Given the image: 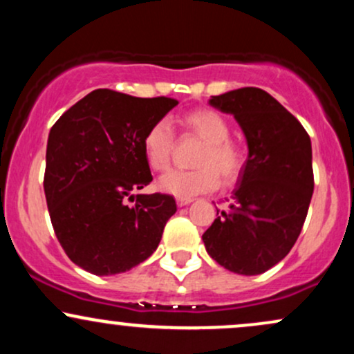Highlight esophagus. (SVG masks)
Listing matches in <instances>:
<instances>
[{"label": "esophagus", "mask_w": 354, "mask_h": 354, "mask_svg": "<svg viewBox=\"0 0 354 354\" xmlns=\"http://www.w3.org/2000/svg\"><path fill=\"white\" fill-rule=\"evenodd\" d=\"M191 201H193V200H191V198H178V200H176L178 206H180V208H183V206H188Z\"/></svg>", "instance_id": "esophagus-1"}]
</instances>
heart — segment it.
I'll return each mask as SVG.
<instances>
[{"mask_svg": "<svg viewBox=\"0 0 354 354\" xmlns=\"http://www.w3.org/2000/svg\"><path fill=\"white\" fill-rule=\"evenodd\" d=\"M178 124L185 135L203 141L194 156L196 168L169 171L160 180V188L178 198H193L214 191L219 185H233L245 169L246 156L241 146L230 140V124L221 113L211 108H196L185 113ZM174 146L173 129L160 120L146 129L141 141L145 160L153 171H166L171 165Z\"/></svg>", "mask_w": 354, "mask_h": 354, "instance_id": "b5f03b06", "label": "heart"}]
</instances>
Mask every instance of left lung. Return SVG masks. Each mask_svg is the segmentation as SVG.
Masks as SVG:
<instances>
[{"label":"left lung","mask_w":354,"mask_h":354,"mask_svg":"<svg viewBox=\"0 0 354 354\" xmlns=\"http://www.w3.org/2000/svg\"><path fill=\"white\" fill-rule=\"evenodd\" d=\"M209 103L234 116L250 154L230 209L218 214L203 241L226 270L261 274L290 253L306 219L315 188L310 135L259 88L234 89Z\"/></svg>","instance_id":"left-lung-1"}]
</instances>
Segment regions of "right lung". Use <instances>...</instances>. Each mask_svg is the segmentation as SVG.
<instances>
[{
	"mask_svg": "<svg viewBox=\"0 0 354 354\" xmlns=\"http://www.w3.org/2000/svg\"><path fill=\"white\" fill-rule=\"evenodd\" d=\"M176 104L95 89L53 124L44 194L56 238L75 265L98 276L124 273L156 251L176 201L133 193L153 181L143 135Z\"/></svg>",
	"mask_w": 354,
	"mask_h": 354,
	"instance_id": "right-lung-1",
	"label": "right lung"
}]
</instances>
